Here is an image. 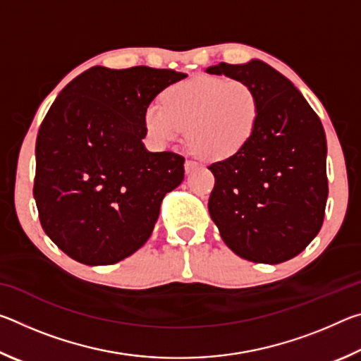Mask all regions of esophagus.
I'll list each match as a JSON object with an SVG mask.
<instances>
[{"label": "esophagus", "mask_w": 361, "mask_h": 361, "mask_svg": "<svg viewBox=\"0 0 361 361\" xmlns=\"http://www.w3.org/2000/svg\"><path fill=\"white\" fill-rule=\"evenodd\" d=\"M197 169V164H195L194 161H188L185 162V170H186V173H191V172H194V170Z\"/></svg>", "instance_id": "esophagus-1"}]
</instances>
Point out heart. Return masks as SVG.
<instances>
[{
    "label": "heart",
    "mask_w": 361,
    "mask_h": 361,
    "mask_svg": "<svg viewBox=\"0 0 361 361\" xmlns=\"http://www.w3.org/2000/svg\"><path fill=\"white\" fill-rule=\"evenodd\" d=\"M162 102L145 109L146 135L159 148L181 138L205 161H226L252 142L259 127L261 102L243 81L199 76L164 90Z\"/></svg>",
    "instance_id": "obj_1"
}]
</instances>
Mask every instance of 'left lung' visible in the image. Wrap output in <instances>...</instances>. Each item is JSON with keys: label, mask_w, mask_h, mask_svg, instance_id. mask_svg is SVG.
<instances>
[{"label": "left lung", "mask_w": 361, "mask_h": 361, "mask_svg": "<svg viewBox=\"0 0 361 361\" xmlns=\"http://www.w3.org/2000/svg\"><path fill=\"white\" fill-rule=\"evenodd\" d=\"M243 81L261 102L259 127L239 154L212 164L209 212L240 258L279 264L314 240L328 197L326 137L319 116L293 85L261 60L205 70Z\"/></svg>", "instance_id": "left-lung-1"}]
</instances>
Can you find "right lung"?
Masks as SVG:
<instances>
[{
    "label": "right lung",
    "instance_id": "obj_1",
    "mask_svg": "<svg viewBox=\"0 0 361 361\" xmlns=\"http://www.w3.org/2000/svg\"><path fill=\"white\" fill-rule=\"evenodd\" d=\"M186 76L92 66L49 108L36 138L33 195L42 229L70 258L114 264L149 239L164 195L185 178V157L145 148V109Z\"/></svg>",
    "mask_w": 361,
    "mask_h": 361
}]
</instances>
